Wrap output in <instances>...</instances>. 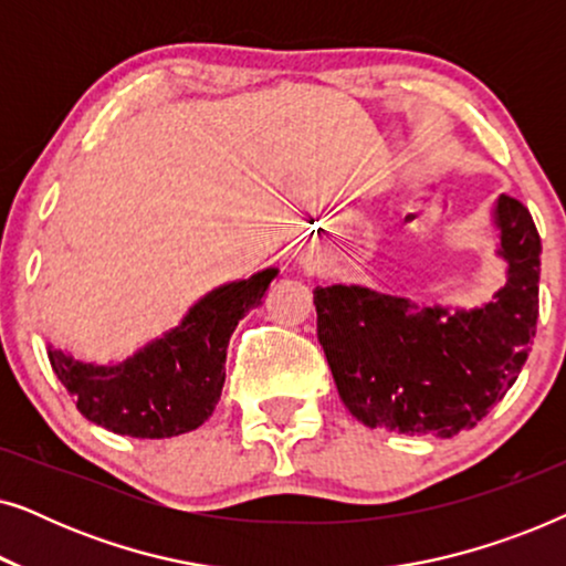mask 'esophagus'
<instances>
[{
    "mask_svg": "<svg viewBox=\"0 0 566 566\" xmlns=\"http://www.w3.org/2000/svg\"><path fill=\"white\" fill-rule=\"evenodd\" d=\"M298 262H301V265H304L306 270H314V258H312V254H308L306 250L298 252Z\"/></svg>",
    "mask_w": 566,
    "mask_h": 566,
    "instance_id": "obj_1",
    "label": "esophagus"
}]
</instances>
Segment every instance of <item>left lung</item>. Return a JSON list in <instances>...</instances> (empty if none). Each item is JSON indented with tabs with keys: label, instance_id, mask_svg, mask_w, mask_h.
Returning <instances> with one entry per match:
<instances>
[{
	"label": "left lung",
	"instance_id": "8db88e82",
	"mask_svg": "<svg viewBox=\"0 0 566 566\" xmlns=\"http://www.w3.org/2000/svg\"><path fill=\"white\" fill-rule=\"evenodd\" d=\"M507 283L471 312L363 285L314 291L316 337L355 420L405 436L471 430L515 384L538 322L541 237L521 200L494 203Z\"/></svg>",
	"mask_w": 566,
	"mask_h": 566
}]
</instances>
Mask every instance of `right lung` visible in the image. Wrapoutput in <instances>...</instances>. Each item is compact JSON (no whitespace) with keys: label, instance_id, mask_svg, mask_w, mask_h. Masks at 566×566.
Wrapping results in <instances>:
<instances>
[{"label":"right lung","instance_id":"1","mask_svg":"<svg viewBox=\"0 0 566 566\" xmlns=\"http://www.w3.org/2000/svg\"><path fill=\"white\" fill-rule=\"evenodd\" d=\"M275 268L219 285L180 327L118 366H95L49 347L53 374L76 409L99 428L130 438H175L203 424L221 399L227 347L239 319L262 304Z\"/></svg>","mask_w":566,"mask_h":566}]
</instances>
